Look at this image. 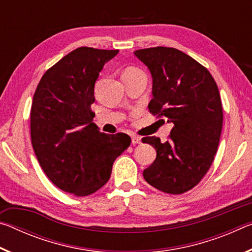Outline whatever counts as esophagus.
I'll list each match as a JSON object with an SVG mask.
<instances>
[{"label": "esophagus", "mask_w": 252, "mask_h": 252, "mask_svg": "<svg viewBox=\"0 0 252 252\" xmlns=\"http://www.w3.org/2000/svg\"><path fill=\"white\" fill-rule=\"evenodd\" d=\"M131 142H132V144H139L140 142H141V138H140V136H136V135H132Z\"/></svg>", "instance_id": "obj_1"}]
</instances>
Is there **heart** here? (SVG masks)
I'll return each instance as SVG.
<instances>
[{"label": "heart", "instance_id": "heart-1", "mask_svg": "<svg viewBox=\"0 0 252 252\" xmlns=\"http://www.w3.org/2000/svg\"><path fill=\"white\" fill-rule=\"evenodd\" d=\"M134 70H136V69H133V67H130V69H127L126 71H134Z\"/></svg>", "mask_w": 252, "mask_h": 252}]
</instances>
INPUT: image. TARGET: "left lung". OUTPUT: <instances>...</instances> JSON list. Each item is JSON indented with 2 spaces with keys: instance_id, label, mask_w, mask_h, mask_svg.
<instances>
[{
  "instance_id": "obj_1",
  "label": "left lung",
  "mask_w": 252,
  "mask_h": 252,
  "mask_svg": "<svg viewBox=\"0 0 252 252\" xmlns=\"http://www.w3.org/2000/svg\"><path fill=\"white\" fill-rule=\"evenodd\" d=\"M134 55L152 76L149 110L173 125L167 142L142 139L157 151L143 178L162 192L181 194L201 181L215 159L222 129L218 87L206 67L177 49L158 46Z\"/></svg>"
}]
</instances>
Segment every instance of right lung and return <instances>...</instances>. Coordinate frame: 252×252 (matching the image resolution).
<instances>
[{"instance_id":"1","label":"right lung","mask_w":252,"mask_h":252,"mask_svg":"<svg viewBox=\"0 0 252 252\" xmlns=\"http://www.w3.org/2000/svg\"><path fill=\"white\" fill-rule=\"evenodd\" d=\"M119 50L78 48L42 76L31 108V140L41 168L55 186L78 197L109 181L113 162L129 148L126 133L106 134L93 122L94 85Z\"/></svg>"}]
</instances>
